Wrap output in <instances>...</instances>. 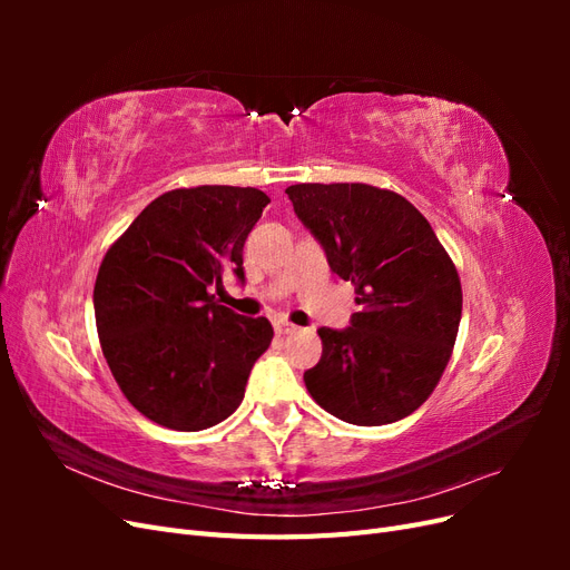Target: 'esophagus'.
I'll return each mask as SVG.
<instances>
[{
    "label": "esophagus",
    "instance_id": "34e87169",
    "mask_svg": "<svg viewBox=\"0 0 570 570\" xmlns=\"http://www.w3.org/2000/svg\"><path fill=\"white\" fill-rule=\"evenodd\" d=\"M275 333H278V335H295V333H299V327L297 325H292V323H278V325H275Z\"/></svg>",
    "mask_w": 570,
    "mask_h": 570
}]
</instances>
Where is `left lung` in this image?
I'll list each match as a JSON object with an SVG mask.
<instances>
[{
  "instance_id": "left-lung-1",
  "label": "left lung",
  "mask_w": 570,
  "mask_h": 570,
  "mask_svg": "<svg viewBox=\"0 0 570 570\" xmlns=\"http://www.w3.org/2000/svg\"><path fill=\"white\" fill-rule=\"evenodd\" d=\"M285 193L361 306L347 331H318L323 354L304 373L308 394L344 423L406 419L433 394L454 352L463 295L452 256L392 189L299 183Z\"/></svg>"
}]
</instances>
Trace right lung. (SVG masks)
Returning <instances> with one entry per match:
<instances>
[{"label": "right lung", "mask_w": 570, "mask_h": 570, "mask_svg": "<svg viewBox=\"0 0 570 570\" xmlns=\"http://www.w3.org/2000/svg\"><path fill=\"white\" fill-rule=\"evenodd\" d=\"M271 199L256 187L197 185L145 206L107 249L95 281L101 352L126 400L170 430L195 433L228 419L268 318H245L214 299L223 273L239 281L243 247Z\"/></svg>", "instance_id": "1"}]
</instances>
